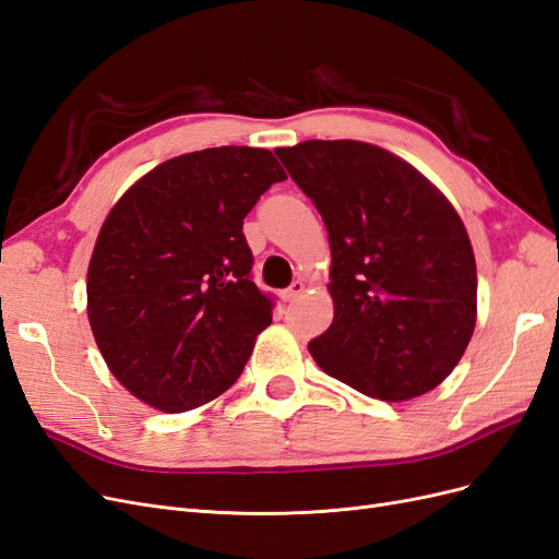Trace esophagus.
Returning <instances> with one entry per match:
<instances>
[{
  "label": "esophagus",
  "instance_id": "1",
  "mask_svg": "<svg viewBox=\"0 0 559 559\" xmlns=\"http://www.w3.org/2000/svg\"><path fill=\"white\" fill-rule=\"evenodd\" d=\"M302 292H306V282H302V280H294L289 289L282 292V298H284L286 302H292V300H296Z\"/></svg>",
  "mask_w": 559,
  "mask_h": 559
}]
</instances>
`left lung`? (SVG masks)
Segmentation results:
<instances>
[{
    "mask_svg": "<svg viewBox=\"0 0 559 559\" xmlns=\"http://www.w3.org/2000/svg\"><path fill=\"white\" fill-rule=\"evenodd\" d=\"M275 154L329 230L335 317L308 345L314 361L370 399L431 392L476 326V259L460 214L373 144L310 140Z\"/></svg>",
    "mask_w": 559,
    "mask_h": 559,
    "instance_id": "1",
    "label": "left lung"
}]
</instances>
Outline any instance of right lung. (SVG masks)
Segmentation results:
<instances>
[{
    "instance_id": "1",
    "label": "right lung",
    "mask_w": 559,
    "mask_h": 559,
    "mask_svg": "<svg viewBox=\"0 0 559 559\" xmlns=\"http://www.w3.org/2000/svg\"><path fill=\"white\" fill-rule=\"evenodd\" d=\"M286 175L267 148L193 151L116 202L88 265L95 343L132 396L163 413L240 378L275 300L251 282L245 216Z\"/></svg>"
}]
</instances>
